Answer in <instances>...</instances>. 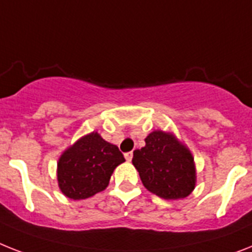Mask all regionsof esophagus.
Masks as SVG:
<instances>
[{"mask_svg":"<svg viewBox=\"0 0 252 252\" xmlns=\"http://www.w3.org/2000/svg\"><path fill=\"white\" fill-rule=\"evenodd\" d=\"M132 156H134V155H132V152H127V153H125V158L130 162L131 159H132Z\"/></svg>","mask_w":252,"mask_h":252,"instance_id":"esophagus-1","label":"esophagus"}]
</instances>
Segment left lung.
I'll return each mask as SVG.
<instances>
[{"instance_id":"8db88e82","label":"left lung","mask_w":252,"mask_h":252,"mask_svg":"<svg viewBox=\"0 0 252 252\" xmlns=\"http://www.w3.org/2000/svg\"><path fill=\"white\" fill-rule=\"evenodd\" d=\"M132 165L143 186L161 198H186L196 187L194 158L171 132H151L145 138V147L134 151Z\"/></svg>"}]
</instances>
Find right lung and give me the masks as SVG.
Returning a JSON list of instances; mask_svg holds the SVG:
<instances>
[{
    "label": "right lung",
    "mask_w": 252,
    "mask_h": 252,
    "mask_svg": "<svg viewBox=\"0 0 252 252\" xmlns=\"http://www.w3.org/2000/svg\"><path fill=\"white\" fill-rule=\"evenodd\" d=\"M125 162L117 145L90 132L63 152L58 162V184L70 199H85L109 184L114 168Z\"/></svg>",
    "instance_id": "obj_1"
}]
</instances>
